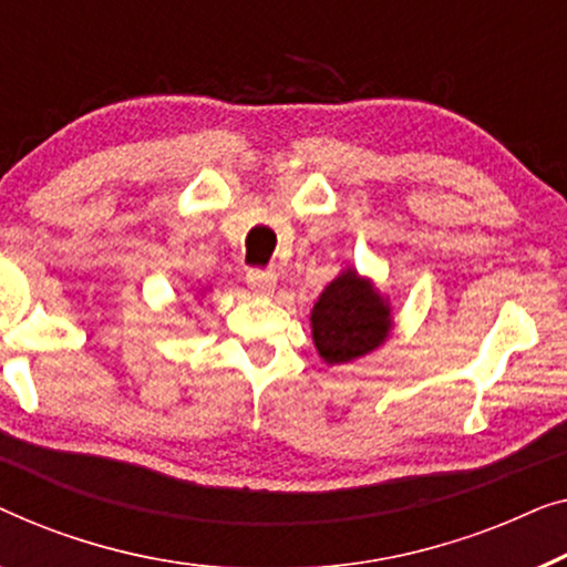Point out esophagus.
Wrapping results in <instances>:
<instances>
[{"label":"esophagus","instance_id":"1","mask_svg":"<svg viewBox=\"0 0 567 567\" xmlns=\"http://www.w3.org/2000/svg\"><path fill=\"white\" fill-rule=\"evenodd\" d=\"M246 285L257 295H272L277 287V275L269 272V269H249L246 272Z\"/></svg>","mask_w":567,"mask_h":567}]
</instances>
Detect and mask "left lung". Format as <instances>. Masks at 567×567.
Listing matches in <instances>:
<instances>
[{"label": "left lung", "instance_id": "obj_1", "mask_svg": "<svg viewBox=\"0 0 567 567\" xmlns=\"http://www.w3.org/2000/svg\"><path fill=\"white\" fill-rule=\"evenodd\" d=\"M310 323L318 354L329 364H344L385 341L390 308L370 282L347 269L318 298Z\"/></svg>", "mask_w": 567, "mask_h": 567}]
</instances>
